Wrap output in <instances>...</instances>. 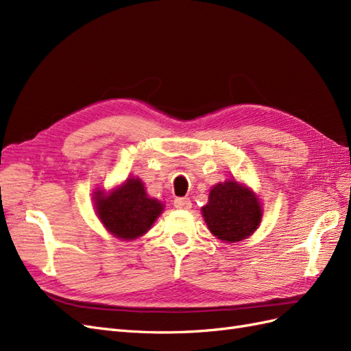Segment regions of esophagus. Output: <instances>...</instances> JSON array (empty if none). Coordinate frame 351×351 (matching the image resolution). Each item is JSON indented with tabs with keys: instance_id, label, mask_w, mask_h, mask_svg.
I'll return each mask as SVG.
<instances>
[{
	"instance_id": "1",
	"label": "esophagus",
	"mask_w": 351,
	"mask_h": 351,
	"mask_svg": "<svg viewBox=\"0 0 351 351\" xmlns=\"http://www.w3.org/2000/svg\"><path fill=\"white\" fill-rule=\"evenodd\" d=\"M174 206L177 209H190L192 208V202L189 197H176L174 199Z\"/></svg>"
}]
</instances>
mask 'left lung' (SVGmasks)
Instances as JSON below:
<instances>
[{
  "mask_svg": "<svg viewBox=\"0 0 351 351\" xmlns=\"http://www.w3.org/2000/svg\"><path fill=\"white\" fill-rule=\"evenodd\" d=\"M202 215L217 239L236 243L256 231L262 219V206L249 187L236 180H227L212 187Z\"/></svg>",
  "mask_w": 351,
  "mask_h": 351,
  "instance_id": "1",
  "label": "left lung"
}]
</instances>
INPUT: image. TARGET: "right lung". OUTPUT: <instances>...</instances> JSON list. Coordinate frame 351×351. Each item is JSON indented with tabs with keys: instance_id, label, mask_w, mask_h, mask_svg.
Returning <instances> with one entry per match:
<instances>
[{
	"instance_id": "add662e5",
	"label": "right lung",
	"mask_w": 351,
	"mask_h": 351,
	"mask_svg": "<svg viewBox=\"0 0 351 351\" xmlns=\"http://www.w3.org/2000/svg\"><path fill=\"white\" fill-rule=\"evenodd\" d=\"M93 200L104 227L123 240L143 236L164 210L161 202L146 195L142 180L132 177L110 193L97 190Z\"/></svg>"
}]
</instances>
